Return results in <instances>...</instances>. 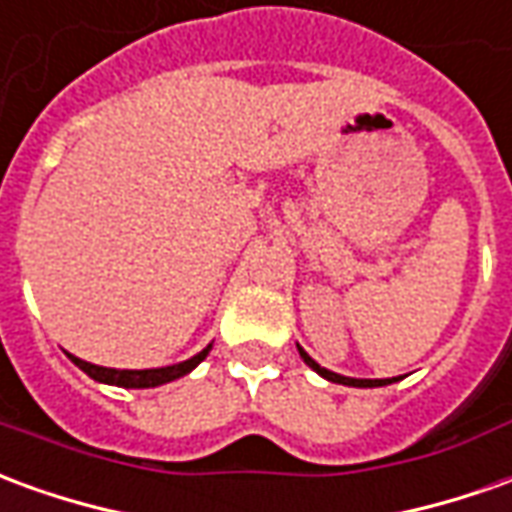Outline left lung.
<instances>
[{"label": "left lung", "mask_w": 512, "mask_h": 512, "mask_svg": "<svg viewBox=\"0 0 512 512\" xmlns=\"http://www.w3.org/2000/svg\"><path fill=\"white\" fill-rule=\"evenodd\" d=\"M299 355H302V360H305L307 366L313 368V371H318L324 380H330V382H341V385H352V388H377V385H388L391 380H352V377H341V374H335V371H327V368H321L313 360V357L307 355L305 349H299Z\"/></svg>", "instance_id": "left-lung-1"}]
</instances>
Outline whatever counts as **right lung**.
Returning <instances> with one entry per match:
<instances>
[{
    "label": "right lung",
    "instance_id": "add662e5",
    "mask_svg": "<svg viewBox=\"0 0 512 512\" xmlns=\"http://www.w3.org/2000/svg\"><path fill=\"white\" fill-rule=\"evenodd\" d=\"M210 352V346L202 349L199 355L191 357V360H185V363H177V366H166V368H144V371H116V368H102L94 366V363H85L80 357L69 355L77 366L88 374V377H94L99 382H107V385H121V388H155V385H163V382H171L182 377V374H188V371H194L202 360Z\"/></svg>",
    "mask_w": 512,
    "mask_h": 512
}]
</instances>
